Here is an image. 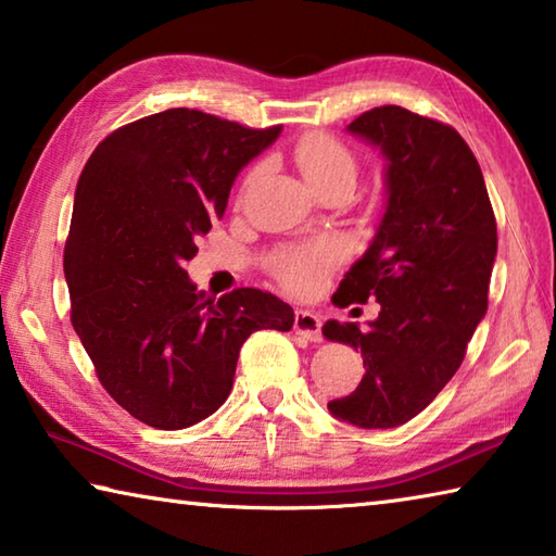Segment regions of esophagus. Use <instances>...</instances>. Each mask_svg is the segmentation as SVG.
I'll list each match as a JSON object with an SVG mask.
<instances>
[{"mask_svg":"<svg viewBox=\"0 0 556 556\" xmlns=\"http://www.w3.org/2000/svg\"><path fill=\"white\" fill-rule=\"evenodd\" d=\"M294 331L299 336H304L306 341L318 343L324 338L321 336V318H318L312 312H306V308H296V314H294Z\"/></svg>","mask_w":556,"mask_h":556,"instance_id":"esophagus-1","label":"esophagus"}]
</instances>
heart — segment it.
Listing matches in <instances>:
<instances>
[{
	"instance_id": "obj_1",
	"label": "heart",
	"mask_w": 556,
	"mask_h": 556,
	"mask_svg": "<svg viewBox=\"0 0 556 556\" xmlns=\"http://www.w3.org/2000/svg\"><path fill=\"white\" fill-rule=\"evenodd\" d=\"M294 159L301 176L312 186L355 176V159L351 149L326 131H308L301 137L294 147ZM341 252L343 248L333 240L312 244V248L285 250L271 260V269L287 287L312 291L321 285L324 271L341 257Z\"/></svg>"
}]
</instances>
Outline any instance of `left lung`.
<instances>
[{
  "mask_svg": "<svg viewBox=\"0 0 556 556\" xmlns=\"http://www.w3.org/2000/svg\"><path fill=\"white\" fill-rule=\"evenodd\" d=\"M348 131L388 159V205L370 248L333 294V304L378 299L368 331L326 321L328 341L361 351L355 392L328 402L333 417L392 429L427 407L464 363L488 312L497 228L473 152L454 127L382 105Z\"/></svg>",
  "mask_w": 556,
  "mask_h": 556,
  "instance_id": "8db88e82",
  "label": "left lung"
}]
</instances>
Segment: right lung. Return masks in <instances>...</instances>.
I'll return each mask as SVG.
<instances>
[{
  "instance_id": "obj_1",
  "label": "right lung",
  "mask_w": 556,
  "mask_h": 556,
  "mask_svg": "<svg viewBox=\"0 0 556 556\" xmlns=\"http://www.w3.org/2000/svg\"><path fill=\"white\" fill-rule=\"evenodd\" d=\"M279 131L164 110L108 135L78 178L63 252L71 324L102 388L149 427L199 425L228 400L250 333L294 326L269 291L205 296L184 269Z\"/></svg>"
}]
</instances>
